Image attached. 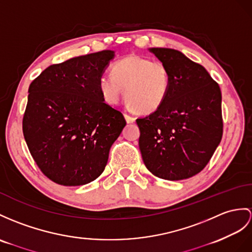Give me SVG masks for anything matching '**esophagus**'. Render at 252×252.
I'll return each instance as SVG.
<instances>
[{"label": "esophagus", "instance_id": "34e87169", "mask_svg": "<svg viewBox=\"0 0 252 252\" xmlns=\"http://www.w3.org/2000/svg\"><path fill=\"white\" fill-rule=\"evenodd\" d=\"M124 116H125V120H126V122L127 123H133L134 121H136V119L133 118V116H131V115H129V114H127V113H124Z\"/></svg>", "mask_w": 252, "mask_h": 252}]
</instances>
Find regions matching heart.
<instances>
[{
	"mask_svg": "<svg viewBox=\"0 0 252 252\" xmlns=\"http://www.w3.org/2000/svg\"><path fill=\"white\" fill-rule=\"evenodd\" d=\"M98 88L103 100L115 105L124 89L125 100L139 113L157 111L169 95L171 73L160 61L128 55L112 66V76L102 75Z\"/></svg>",
	"mask_w": 252,
	"mask_h": 252,
	"instance_id": "heart-1",
	"label": "heart"
}]
</instances>
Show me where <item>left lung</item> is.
Listing matches in <instances>:
<instances>
[{
    "instance_id": "1",
    "label": "left lung",
    "mask_w": 252,
    "mask_h": 252,
    "mask_svg": "<svg viewBox=\"0 0 252 252\" xmlns=\"http://www.w3.org/2000/svg\"><path fill=\"white\" fill-rule=\"evenodd\" d=\"M168 66L171 88L157 111L137 119L147 170L181 181L201 172L222 138L221 91L203 66L169 48H151Z\"/></svg>"
}]
</instances>
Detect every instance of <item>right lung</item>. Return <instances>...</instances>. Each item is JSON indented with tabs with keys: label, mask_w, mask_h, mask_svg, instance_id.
Listing matches in <instances>:
<instances>
[{
	"label": "right lung",
	"mask_w": 252,
	"mask_h": 252,
	"mask_svg": "<svg viewBox=\"0 0 252 252\" xmlns=\"http://www.w3.org/2000/svg\"><path fill=\"white\" fill-rule=\"evenodd\" d=\"M113 58L111 50L72 58L49 66L30 84L23 136L41 172L59 185L96 180L126 125L98 88Z\"/></svg>",
	"instance_id": "add662e5"
}]
</instances>
